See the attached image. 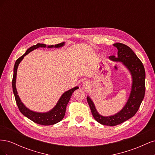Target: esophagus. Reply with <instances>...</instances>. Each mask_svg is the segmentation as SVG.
Here are the masks:
<instances>
[{"instance_id":"esophagus-1","label":"esophagus","mask_w":155,"mask_h":155,"mask_svg":"<svg viewBox=\"0 0 155 155\" xmlns=\"http://www.w3.org/2000/svg\"><path fill=\"white\" fill-rule=\"evenodd\" d=\"M83 87L86 88H89V87H90V83L88 81H85L83 83Z\"/></svg>"}]
</instances>
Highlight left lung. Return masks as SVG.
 Returning <instances> with one entry per match:
<instances>
[{
  "label": "left lung",
  "instance_id": "8db88e82",
  "mask_svg": "<svg viewBox=\"0 0 155 155\" xmlns=\"http://www.w3.org/2000/svg\"><path fill=\"white\" fill-rule=\"evenodd\" d=\"M113 46L118 49V56L111 55L109 59L124 64L132 76V87L127 101L118 113L104 116L98 113L91 97L87 96V98L94 119L100 124L108 126L119 125L134 116L143 100L145 91V72L141 61L128 46L120 43H114Z\"/></svg>",
  "mask_w": 155,
  "mask_h": 155
}]
</instances>
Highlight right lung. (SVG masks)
Here are the masks:
<instances>
[{
  "label": "right lung",
  "instance_id": "add662e5",
  "mask_svg": "<svg viewBox=\"0 0 155 155\" xmlns=\"http://www.w3.org/2000/svg\"><path fill=\"white\" fill-rule=\"evenodd\" d=\"M64 43H61L58 45H55L54 46V45L46 46L45 44L37 43L36 45L32 46L30 48L28 49L25 54H23L19 58L17 59L15 65H14L13 76L12 79V88H13V92L14 94V96H15L17 105L18 106V109H19V110L23 115L25 116L37 124L43 125H51L57 124L60 121H61L65 115L66 107L68 103L69 102L70 97H71L72 95V93L75 91L77 90L79 87H75L64 92L63 94V95L59 98L57 104H56L53 109L50 110V111L46 112H37L32 111L29 109H28V108L25 107V105L22 104L21 100H20L19 96L18 95V93L16 89V85H15L18 66L21 63V61L23 59V58H24L25 56L27 54H28L30 51H33L35 49H37L38 48H46V47H47L48 48H59L64 46Z\"/></svg>",
  "mask_w": 155,
  "mask_h": 155
}]
</instances>
